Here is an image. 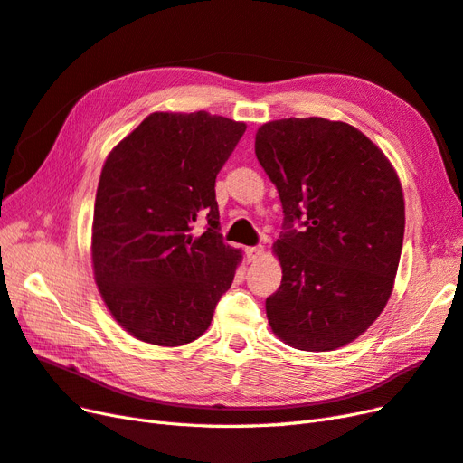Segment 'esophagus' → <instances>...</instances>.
Wrapping results in <instances>:
<instances>
[{
	"mask_svg": "<svg viewBox=\"0 0 463 463\" xmlns=\"http://www.w3.org/2000/svg\"><path fill=\"white\" fill-rule=\"evenodd\" d=\"M261 253H263V248H261V246H250V248H246V258H248V261L260 260Z\"/></svg>",
	"mask_w": 463,
	"mask_h": 463,
	"instance_id": "1",
	"label": "esophagus"
}]
</instances>
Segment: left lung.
Here are the masks:
<instances>
[{
  "label": "left lung",
  "instance_id": "obj_1",
  "mask_svg": "<svg viewBox=\"0 0 463 463\" xmlns=\"http://www.w3.org/2000/svg\"><path fill=\"white\" fill-rule=\"evenodd\" d=\"M256 156L285 213L271 329L298 350L345 346L392 292L406 225L398 176L365 134L321 117L265 123Z\"/></svg>",
  "mask_w": 463,
  "mask_h": 463
}]
</instances>
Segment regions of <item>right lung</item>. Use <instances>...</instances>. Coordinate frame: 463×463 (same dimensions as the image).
Returning <instances> with one entry per match:
<instances>
[{
  "label": "right lung",
  "mask_w": 463,
  "mask_h": 463,
  "mask_svg": "<svg viewBox=\"0 0 463 463\" xmlns=\"http://www.w3.org/2000/svg\"><path fill=\"white\" fill-rule=\"evenodd\" d=\"M244 130L205 111L152 113L106 159L94 205V275L132 336L188 345L231 288L241 251L219 232L215 178ZM200 218L206 231L198 237Z\"/></svg>",
  "instance_id": "obj_1"
}]
</instances>
